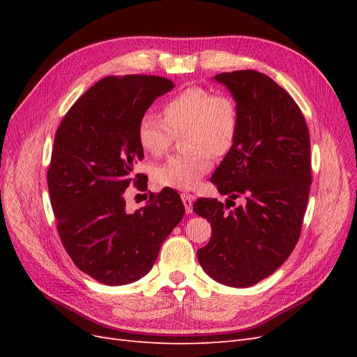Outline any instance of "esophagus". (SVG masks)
I'll list each match as a JSON object with an SVG mask.
<instances>
[{
    "instance_id": "34e87169",
    "label": "esophagus",
    "mask_w": 357,
    "mask_h": 357,
    "mask_svg": "<svg viewBox=\"0 0 357 357\" xmlns=\"http://www.w3.org/2000/svg\"><path fill=\"white\" fill-rule=\"evenodd\" d=\"M181 199H183V204H185L186 213H188V214H190V213H192L193 199H195V197L190 195V193H181Z\"/></svg>"
}]
</instances>
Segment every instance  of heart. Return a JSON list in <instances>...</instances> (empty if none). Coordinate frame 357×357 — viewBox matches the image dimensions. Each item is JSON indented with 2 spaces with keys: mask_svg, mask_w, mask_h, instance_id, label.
<instances>
[{
  "mask_svg": "<svg viewBox=\"0 0 357 357\" xmlns=\"http://www.w3.org/2000/svg\"><path fill=\"white\" fill-rule=\"evenodd\" d=\"M162 119L146 113L137 126L138 143L149 155H164L174 137H181L186 153L172 156L153 169L158 186L190 190L213 168L214 156L231 149L238 126V113L232 98L213 95L204 88H188L162 107Z\"/></svg>",
  "mask_w": 357,
  "mask_h": 357,
  "instance_id": "b5f03b06",
  "label": "heart"
}]
</instances>
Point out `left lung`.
I'll list each match as a JSON object with an SVG mask.
<instances>
[{"label": "left lung", "instance_id": "1", "mask_svg": "<svg viewBox=\"0 0 357 357\" xmlns=\"http://www.w3.org/2000/svg\"><path fill=\"white\" fill-rule=\"evenodd\" d=\"M214 80L232 93L238 126L211 183L226 201L245 204L232 211L214 198L193 204L211 225L198 261L215 282L248 287L274 274L299 240L311 186L310 134L298 104L268 75L241 70Z\"/></svg>", "mask_w": 357, "mask_h": 357}]
</instances>
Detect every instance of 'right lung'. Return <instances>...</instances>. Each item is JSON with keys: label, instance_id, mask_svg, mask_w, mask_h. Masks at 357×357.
Instances as JSON below:
<instances>
[{"label": "right lung", "instance_id": "obj_1", "mask_svg": "<svg viewBox=\"0 0 357 357\" xmlns=\"http://www.w3.org/2000/svg\"><path fill=\"white\" fill-rule=\"evenodd\" d=\"M172 88L158 75H110L74 102L55 134L47 186L61 241L75 266L102 284L144 277L185 214L169 188L142 210L125 208L131 181L147 186L144 174H134L144 156L138 122Z\"/></svg>", "mask_w": 357, "mask_h": 357}]
</instances>
